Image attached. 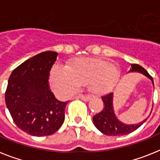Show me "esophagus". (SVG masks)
Returning a JSON list of instances; mask_svg holds the SVG:
<instances>
[{"mask_svg":"<svg viewBox=\"0 0 160 160\" xmlns=\"http://www.w3.org/2000/svg\"><path fill=\"white\" fill-rule=\"evenodd\" d=\"M79 98L82 100H83V101H89V100L90 99V97H89V96H83V95H80L79 96Z\"/></svg>","mask_w":160,"mask_h":160,"instance_id":"esophagus-1","label":"esophagus"}]
</instances>
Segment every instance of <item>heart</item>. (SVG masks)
<instances>
[{"instance_id":"heart-1","label":"heart","mask_w":160,"mask_h":160,"mask_svg":"<svg viewBox=\"0 0 160 160\" xmlns=\"http://www.w3.org/2000/svg\"><path fill=\"white\" fill-rule=\"evenodd\" d=\"M119 79L118 68L99 58H75L67 67L54 66L50 73L52 87L62 96L77 92L85 85L93 94H107L116 87Z\"/></svg>"}]
</instances>
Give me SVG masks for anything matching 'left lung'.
Instances as JSON below:
<instances>
[{"instance_id": "1", "label": "left lung", "mask_w": 160, "mask_h": 160, "mask_svg": "<svg viewBox=\"0 0 160 160\" xmlns=\"http://www.w3.org/2000/svg\"><path fill=\"white\" fill-rule=\"evenodd\" d=\"M130 72H139L148 78H149L154 84L153 78L144 68L137 64H131ZM102 99L104 102L103 108L99 113H98L93 117V122L94 126L102 133L107 135H124L135 131L138 129L147 120L144 119L142 122L135 125H127L117 119L113 110V93H110L106 95L102 96Z\"/></svg>"}]
</instances>
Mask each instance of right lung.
Returning <instances> with one entry per match:
<instances>
[{"instance_id": "right-lung-1", "label": "right lung", "mask_w": 160, "mask_h": 160, "mask_svg": "<svg viewBox=\"0 0 160 160\" xmlns=\"http://www.w3.org/2000/svg\"><path fill=\"white\" fill-rule=\"evenodd\" d=\"M58 53L46 51L18 66L8 78L5 103L13 122L33 136L55 133L65 119L68 102H60L49 88V72Z\"/></svg>"}]
</instances>
